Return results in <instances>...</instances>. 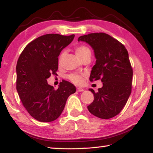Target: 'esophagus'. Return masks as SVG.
<instances>
[{"label":"esophagus","instance_id":"esophagus-1","mask_svg":"<svg viewBox=\"0 0 153 153\" xmlns=\"http://www.w3.org/2000/svg\"><path fill=\"white\" fill-rule=\"evenodd\" d=\"M84 88H77V92H82L84 91Z\"/></svg>","mask_w":153,"mask_h":153}]
</instances>
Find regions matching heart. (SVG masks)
Returning <instances> with one entry per match:
<instances>
[{
  "mask_svg": "<svg viewBox=\"0 0 153 153\" xmlns=\"http://www.w3.org/2000/svg\"><path fill=\"white\" fill-rule=\"evenodd\" d=\"M76 53L77 56H78L80 59H82V58L85 56L87 54H91V50H90L89 48L88 47H86V46L79 45L76 48ZM65 56V52L63 51V52H62L61 54H60L59 59V65L62 63V60H63ZM68 78H69L73 83L77 84V85L81 84L82 83V82H83V77H82V75L77 74V73H72V74H69V76H68Z\"/></svg>",
  "mask_w": 153,
  "mask_h": 153,
  "instance_id": "obj_1",
  "label": "heart"
}]
</instances>
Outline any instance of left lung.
<instances>
[{
  "mask_svg": "<svg viewBox=\"0 0 153 153\" xmlns=\"http://www.w3.org/2000/svg\"><path fill=\"white\" fill-rule=\"evenodd\" d=\"M79 41L91 46L96 58L90 81L101 79L103 82L102 88L97 93L89 89L94 100L88 110L102 119L114 117L124 108L131 93L133 69L127 50L118 40L103 33L80 36Z\"/></svg>",
  "mask_w": 153,
  "mask_h": 153,
  "instance_id": "obj_1",
  "label": "left lung"
}]
</instances>
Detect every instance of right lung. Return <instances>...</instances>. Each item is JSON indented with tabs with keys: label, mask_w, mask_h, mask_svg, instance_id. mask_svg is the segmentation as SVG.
I'll list each match as a JSON object with an SVG mask.
<instances>
[{
	"label": "right lung",
	"mask_w": 153,
	"mask_h": 153,
	"mask_svg": "<svg viewBox=\"0 0 153 153\" xmlns=\"http://www.w3.org/2000/svg\"><path fill=\"white\" fill-rule=\"evenodd\" d=\"M75 35L47 34L26 46L16 65V89L19 97L32 117L40 122H52L63 111L67 99L76 93L69 82L62 80L58 89L48 84L47 79L56 75L59 56L70 44Z\"/></svg>",
	"instance_id": "right-lung-1"
}]
</instances>
